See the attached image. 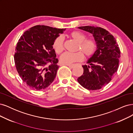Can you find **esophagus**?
<instances>
[{
	"mask_svg": "<svg viewBox=\"0 0 133 133\" xmlns=\"http://www.w3.org/2000/svg\"><path fill=\"white\" fill-rule=\"evenodd\" d=\"M65 65L68 66V67L71 68H74L75 67V65Z\"/></svg>",
	"mask_w": 133,
	"mask_h": 133,
	"instance_id": "1",
	"label": "esophagus"
}]
</instances>
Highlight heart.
Listing matches in <instances>:
<instances>
[{
	"instance_id": "b5f03b06",
	"label": "heart",
	"mask_w": 133,
	"mask_h": 133,
	"mask_svg": "<svg viewBox=\"0 0 133 133\" xmlns=\"http://www.w3.org/2000/svg\"><path fill=\"white\" fill-rule=\"evenodd\" d=\"M69 36L78 43L77 50L78 52L71 54L65 52L60 57L61 62L64 65H71L75 62L83 60L84 55L87 58L91 57L95 53L97 48L96 41L92 38H86V35L82 32L74 31L69 34ZM52 48L55 52L61 54L64 50L63 40L61 36H58L55 39L52 44Z\"/></svg>"
}]
</instances>
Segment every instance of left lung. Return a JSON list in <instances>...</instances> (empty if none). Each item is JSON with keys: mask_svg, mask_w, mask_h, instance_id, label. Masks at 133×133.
Wrapping results in <instances>:
<instances>
[{"mask_svg": "<svg viewBox=\"0 0 133 133\" xmlns=\"http://www.w3.org/2000/svg\"><path fill=\"white\" fill-rule=\"evenodd\" d=\"M79 29L93 34L97 42V50L83 65V74L78 82L88 90H97L112 80L119 67L121 51L115 37L105 29L85 26Z\"/></svg>", "mask_w": 133, "mask_h": 133, "instance_id": "8db88e82", "label": "left lung"}]
</instances>
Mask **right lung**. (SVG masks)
<instances>
[{
    "mask_svg": "<svg viewBox=\"0 0 133 133\" xmlns=\"http://www.w3.org/2000/svg\"><path fill=\"white\" fill-rule=\"evenodd\" d=\"M65 30L36 25L19 38L14 54L15 65L20 78L29 87L40 91L55 79L59 66L52 44Z\"/></svg>",
    "mask_w": 133,
    "mask_h": 133,
    "instance_id": "add662e5",
    "label": "right lung"
}]
</instances>
